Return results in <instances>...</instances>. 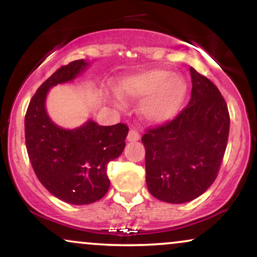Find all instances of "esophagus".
I'll return each instance as SVG.
<instances>
[{
    "instance_id": "esophagus-1",
    "label": "esophagus",
    "mask_w": 257,
    "mask_h": 257,
    "mask_svg": "<svg viewBox=\"0 0 257 257\" xmlns=\"http://www.w3.org/2000/svg\"><path fill=\"white\" fill-rule=\"evenodd\" d=\"M126 139H128V141H132V143L133 141H138L139 139H140V133H139L137 129H131Z\"/></svg>"
}]
</instances>
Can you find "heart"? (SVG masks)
<instances>
[{
    "label": "heart",
    "mask_w": 257,
    "mask_h": 257,
    "mask_svg": "<svg viewBox=\"0 0 257 257\" xmlns=\"http://www.w3.org/2000/svg\"><path fill=\"white\" fill-rule=\"evenodd\" d=\"M124 98L141 99L139 113L152 124H162L176 116L184 101L187 83L178 73L152 70L126 78L119 87ZM117 105H120L119 98Z\"/></svg>",
    "instance_id": "obj_1"
}]
</instances>
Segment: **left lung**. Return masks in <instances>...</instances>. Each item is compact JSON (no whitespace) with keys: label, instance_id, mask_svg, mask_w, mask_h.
<instances>
[{"label":"left lung","instance_id":"1","mask_svg":"<svg viewBox=\"0 0 257 257\" xmlns=\"http://www.w3.org/2000/svg\"><path fill=\"white\" fill-rule=\"evenodd\" d=\"M188 105L175 118L146 131V184L155 198L173 204L191 202L213 185L227 147L229 113L210 79L190 69Z\"/></svg>","mask_w":257,"mask_h":257}]
</instances>
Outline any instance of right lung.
I'll return each instance as SVG.
<instances>
[{"label": "right lung", "instance_id": "add662e5", "mask_svg": "<svg viewBox=\"0 0 257 257\" xmlns=\"http://www.w3.org/2000/svg\"><path fill=\"white\" fill-rule=\"evenodd\" d=\"M87 65L81 59L58 69L40 85L25 114L26 150L37 179L53 196L76 205L96 202L107 192L106 168L123 152L129 131L124 123L102 126L93 120L67 131L48 117L49 88L72 81Z\"/></svg>", "mask_w": 257, "mask_h": 257}]
</instances>
